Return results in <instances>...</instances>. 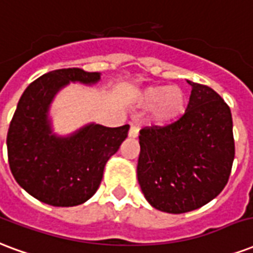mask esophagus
Instances as JSON below:
<instances>
[{
    "label": "esophagus",
    "mask_w": 253,
    "mask_h": 253,
    "mask_svg": "<svg viewBox=\"0 0 253 253\" xmlns=\"http://www.w3.org/2000/svg\"><path fill=\"white\" fill-rule=\"evenodd\" d=\"M138 136V128L134 123H130V129H129V137H137Z\"/></svg>",
    "instance_id": "1"
}]
</instances>
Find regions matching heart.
Listing matches in <instances>:
<instances>
[{"label": "heart", "instance_id": "obj_1", "mask_svg": "<svg viewBox=\"0 0 253 253\" xmlns=\"http://www.w3.org/2000/svg\"><path fill=\"white\" fill-rule=\"evenodd\" d=\"M140 106H153V120L157 124H169L181 117L187 106V94L183 89L176 86H149L137 94Z\"/></svg>", "mask_w": 253, "mask_h": 253}]
</instances>
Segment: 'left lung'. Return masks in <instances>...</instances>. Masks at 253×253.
Masks as SVG:
<instances>
[{
    "mask_svg": "<svg viewBox=\"0 0 253 253\" xmlns=\"http://www.w3.org/2000/svg\"><path fill=\"white\" fill-rule=\"evenodd\" d=\"M192 86L187 112L164 126L140 130L137 178L153 208L185 213L213 200L227 185L235 159L232 115L213 89Z\"/></svg>",
    "mask_w": 253,
    "mask_h": 253,
    "instance_id": "left-lung-1",
    "label": "left lung"
}]
</instances>
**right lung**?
Masks as SVG:
<instances>
[{
  "mask_svg": "<svg viewBox=\"0 0 253 253\" xmlns=\"http://www.w3.org/2000/svg\"><path fill=\"white\" fill-rule=\"evenodd\" d=\"M97 72L52 70L34 80L21 96L7 130V159L16 181L37 200L53 207L83 204L100 187L106 161L128 136L129 125L85 126L66 138L52 134L47 109L69 81L93 84Z\"/></svg>",
  "mask_w": 253,
  "mask_h": 253,
  "instance_id": "obj_1",
  "label": "right lung"
}]
</instances>
